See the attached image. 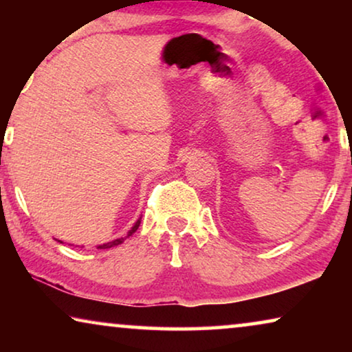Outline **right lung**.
Listing matches in <instances>:
<instances>
[{
  "label": "right lung",
  "instance_id": "right-lung-1",
  "mask_svg": "<svg viewBox=\"0 0 352 352\" xmlns=\"http://www.w3.org/2000/svg\"><path fill=\"white\" fill-rule=\"evenodd\" d=\"M139 224H141V218H139L136 223H134V226L131 228V230H129V232L126 234V237H120V239H115V240H112V242H107V243H104V245H99L98 248H100V250H104V248H112V247H117V245H120V243H123L124 240H126L129 235H133L134 232H136L138 230V228H139Z\"/></svg>",
  "mask_w": 352,
  "mask_h": 352
}]
</instances>
